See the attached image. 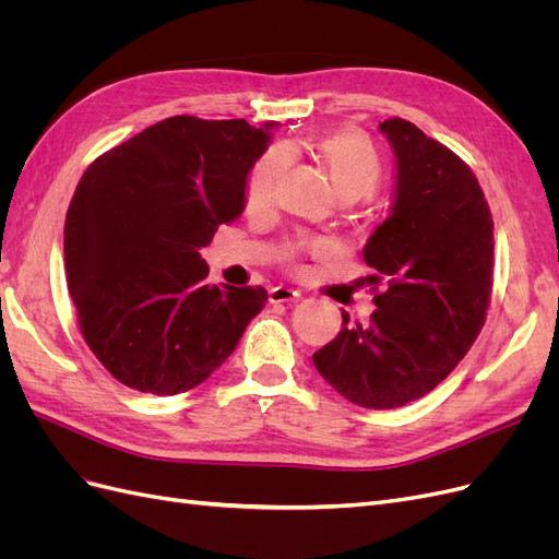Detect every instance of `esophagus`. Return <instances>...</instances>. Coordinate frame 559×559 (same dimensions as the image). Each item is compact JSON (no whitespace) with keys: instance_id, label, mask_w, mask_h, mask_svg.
<instances>
[{"instance_id":"obj_1","label":"esophagus","mask_w":559,"mask_h":559,"mask_svg":"<svg viewBox=\"0 0 559 559\" xmlns=\"http://www.w3.org/2000/svg\"><path fill=\"white\" fill-rule=\"evenodd\" d=\"M300 300V292L289 289V286H273L270 289V302H296Z\"/></svg>"}]
</instances>
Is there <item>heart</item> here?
<instances>
[{
  "instance_id": "heart-1",
  "label": "heart",
  "mask_w": 559,
  "mask_h": 559,
  "mask_svg": "<svg viewBox=\"0 0 559 559\" xmlns=\"http://www.w3.org/2000/svg\"><path fill=\"white\" fill-rule=\"evenodd\" d=\"M317 158L321 160L331 181V189L341 200H361L373 193L382 177V163L378 151L364 132L359 130H337L321 138L314 144ZM286 167V151L270 148L257 165L251 167L247 179V205L251 210L263 207L273 198L275 186ZM308 251H321L324 242L319 240H300L296 247Z\"/></svg>"
}]
</instances>
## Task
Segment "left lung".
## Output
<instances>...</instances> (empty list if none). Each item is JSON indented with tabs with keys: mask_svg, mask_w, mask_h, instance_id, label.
Returning <instances> with one entry per match:
<instances>
[{
	"mask_svg": "<svg viewBox=\"0 0 559 559\" xmlns=\"http://www.w3.org/2000/svg\"><path fill=\"white\" fill-rule=\"evenodd\" d=\"M394 154V200L364 261L386 292L368 326L343 329L312 361L337 394L399 408L441 384L476 343L492 289L495 226L471 167L403 118L380 123Z\"/></svg>",
	"mask_w": 559,
	"mask_h": 559,
	"instance_id": "8db88e82",
	"label": "left lung"
}]
</instances>
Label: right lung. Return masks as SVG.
<instances>
[{"instance_id": "obj_1", "label": "right lung", "mask_w": 559, "mask_h": 559, "mask_svg": "<svg viewBox=\"0 0 559 559\" xmlns=\"http://www.w3.org/2000/svg\"><path fill=\"white\" fill-rule=\"evenodd\" d=\"M173 116L99 156L64 218V273L81 333L144 394L198 386L238 347L267 292L207 284L200 257L247 205L273 128Z\"/></svg>"}]
</instances>
